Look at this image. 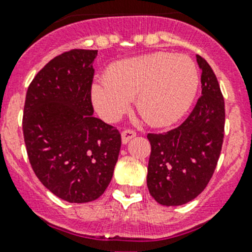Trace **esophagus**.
<instances>
[{
  "instance_id": "34e87169",
  "label": "esophagus",
  "mask_w": 252,
  "mask_h": 252,
  "mask_svg": "<svg viewBox=\"0 0 252 252\" xmlns=\"http://www.w3.org/2000/svg\"><path fill=\"white\" fill-rule=\"evenodd\" d=\"M135 135V131L123 130V133H122V142H123V144H126V142L130 140V139H133Z\"/></svg>"
}]
</instances>
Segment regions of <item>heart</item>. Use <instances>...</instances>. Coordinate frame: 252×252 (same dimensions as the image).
<instances>
[{"label": "heart", "instance_id": "b5f03b06", "mask_svg": "<svg viewBox=\"0 0 252 252\" xmlns=\"http://www.w3.org/2000/svg\"><path fill=\"white\" fill-rule=\"evenodd\" d=\"M199 85L196 64L185 55L154 53L112 65L91 88L95 110L105 121L118 119L130 100L150 126H168L191 105Z\"/></svg>", "mask_w": 252, "mask_h": 252}]
</instances>
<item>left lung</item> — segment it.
<instances>
[{"mask_svg":"<svg viewBox=\"0 0 252 252\" xmlns=\"http://www.w3.org/2000/svg\"><path fill=\"white\" fill-rule=\"evenodd\" d=\"M201 68V96L188 118L177 128L147 134L151 155L147 188L163 206H179L204 191L212 178L224 138V98L217 77L205 58Z\"/></svg>","mask_w":252,"mask_h":252,"instance_id":"1","label":"left lung"}]
</instances>
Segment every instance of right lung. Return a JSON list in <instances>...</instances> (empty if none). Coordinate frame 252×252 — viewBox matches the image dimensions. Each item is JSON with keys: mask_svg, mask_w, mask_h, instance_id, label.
<instances>
[{"mask_svg": "<svg viewBox=\"0 0 252 252\" xmlns=\"http://www.w3.org/2000/svg\"><path fill=\"white\" fill-rule=\"evenodd\" d=\"M96 56L75 48L51 60L30 83L23 113L32 171L52 194L75 204L105 192L122 144L118 129L93 116Z\"/></svg>", "mask_w": 252, "mask_h": 252, "instance_id": "add662e5", "label": "right lung"}]
</instances>
